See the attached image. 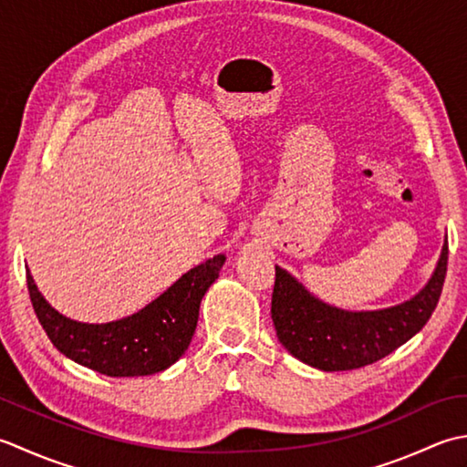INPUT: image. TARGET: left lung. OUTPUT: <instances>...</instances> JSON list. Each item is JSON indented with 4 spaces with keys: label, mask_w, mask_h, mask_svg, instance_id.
<instances>
[{
    "label": "left lung",
    "mask_w": 467,
    "mask_h": 467,
    "mask_svg": "<svg viewBox=\"0 0 467 467\" xmlns=\"http://www.w3.org/2000/svg\"><path fill=\"white\" fill-rule=\"evenodd\" d=\"M447 272V240L430 282L395 306L342 310L318 300L292 274L275 265L272 320L292 357L320 370H353L391 355L430 320Z\"/></svg>",
    "instance_id": "left-lung-1"
}]
</instances>
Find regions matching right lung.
I'll list each match as a JSON object with an SVG mask.
<instances>
[{"label": "right lung", "mask_w": 467, "mask_h": 467, "mask_svg": "<svg viewBox=\"0 0 467 467\" xmlns=\"http://www.w3.org/2000/svg\"><path fill=\"white\" fill-rule=\"evenodd\" d=\"M223 262V254L213 255L142 310L107 325L66 318L46 302L30 270L26 278L36 317L64 357L107 377H145L169 368L185 353L197 327L199 304Z\"/></svg>", "instance_id": "obj_1"}]
</instances>
